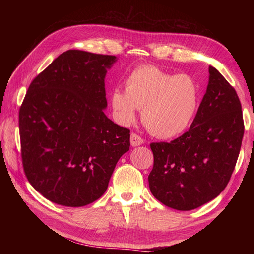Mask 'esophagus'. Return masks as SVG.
<instances>
[{
  "instance_id": "34e87169",
  "label": "esophagus",
  "mask_w": 254,
  "mask_h": 254,
  "mask_svg": "<svg viewBox=\"0 0 254 254\" xmlns=\"http://www.w3.org/2000/svg\"><path fill=\"white\" fill-rule=\"evenodd\" d=\"M130 141H131L132 147H137V145L142 144L144 140L140 135H137L136 133H132L131 137H130Z\"/></svg>"
}]
</instances>
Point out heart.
I'll return each instance as SVG.
<instances>
[{
	"label": "heart",
	"mask_w": 254,
	"mask_h": 254,
	"mask_svg": "<svg viewBox=\"0 0 254 254\" xmlns=\"http://www.w3.org/2000/svg\"><path fill=\"white\" fill-rule=\"evenodd\" d=\"M111 104L118 121H134L136 109L152 135L178 136L190 127L199 105V87L191 76L174 75L154 66L135 68L126 80V91L115 88Z\"/></svg>",
	"instance_id": "b5f03b06"
}]
</instances>
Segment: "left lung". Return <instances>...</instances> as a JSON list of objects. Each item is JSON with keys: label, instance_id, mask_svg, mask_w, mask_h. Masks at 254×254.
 <instances>
[{"label": "left lung", "instance_id": "left-lung-1", "mask_svg": "<svg viewBox=\"0 0 254 254\" xmlns=\"http://www.w3.org/2000/svg\"><path fill=\"white\" fill-rule=\"evenodd\" d=\"M207 89L190 127L171 142H153L152 195L177 210H191L224 190L238 161L244 123L235 89L209 66Z\"/></svg>", "mask_w": 254, "mask_h": 254}]
</instances>
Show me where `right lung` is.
<instances>
[{"label":"right lung","mask_w":254,"mask_h":254,"mask_svg":"<svg viewBox=\"0 0 254 254\" xmlns=\"http://www.w3.org/2000/svg\"><path fill=\"white\" fill-rule=\"evenodd\" d=\"M115 56L68 50L30 84L19 112L24 174L45 198L68 207L104 194L130 149V130L104 114Z\"/></svg>","instance_id":"obj_1"}]
</instances>
